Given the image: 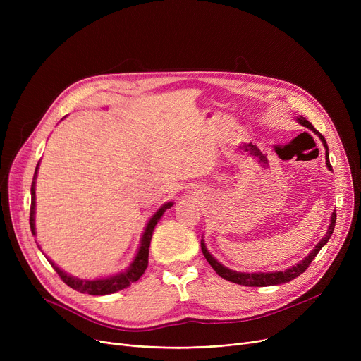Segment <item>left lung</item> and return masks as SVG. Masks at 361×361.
I'll return each mask as SVG.
<instances>
[{"label":"left lung","mask_w":361,"mask_h":361,"mask_svg":"<svg viewBox=\"0 0 361 361\" xmlns=\"http://www.w3.org/2000/svg\"><path fill=\"white\" fill-rule=\"evenodd\" d=\"M297 120H298V123H300L301 126H305V127L310 128L312 131H314L316 135L320 137L322 143H324V146H325V149H326V165H328L329 169H332L331 162H329L328 145H326L325 137L322 136L320 133H319L305 117H298ZM335 222H336V212H334L332 216H331V225H329L326 235L317 243V245L313 249V252H312L305 260H301L300 263H297L295 267H293V268H290V269H286L283 272H267V274H263V272H259V274H256V272H255V274L235 272V271H231V269H228V268H225L224 264H221L215 257H212V255L206 250V245H204L203 241L200 243V244H202V252H203V256L206 257V260L209 262V264L214 268V271H215L221 278H224V279H226V281L238 283V286H245V287L279 286V283H286V282L293 281L294 278L300 276L302 272H305V271L309 268V264L312 263V260L316 257V255L320 252V249L324 247V245L328 243V240L331 238V235H332V233H334V228H335Z\"/></svg>","instance_id":"8db88e82"}]
</instances>
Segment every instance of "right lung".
I'll return each instance as SVG.
<instances>
[{
	"mask_svg": "<svg viewBox=\"0 0 361 361\" xmlns=\"http://www.w3.org/2000/svg\"><path fill=\"white\" fill-rule=\"evenodd\" d=\"M37 166L36 165L35 169V176L33 180L36 178V173H37ZM30 195H32V202H30V230L32 234H35V181H32V187H30ZM173 202H168L166 204H164L161 209L150 218V221L146 225V230L143 233L142 237V244L140 249L137 252L136 259L133 260V263L130 264V268L126 272H121L118 275H114L109 278H104V279H97V281H85V279H78L74 276L67 275L66 272H63L55 263H52L49 260V263L52 264V268L55 269V272L60 275V278L63 279L64 283L75 291L83 293V294H90V295H105V294H112L116 291H120L123 288H127L128 286H131L133 282H136L143 272L147 268V257H149V245H150V240H152V234H154L155 225L158 224V221L161 219V216L164 215V212L168 209V207L173 206Z\"/></svg>",
	"mask_w": 361,
	"mask_h": 361,
	"instance_id": "1",
	"label": "right lung"
}]
</instances>
